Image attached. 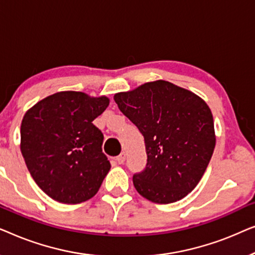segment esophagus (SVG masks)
<instances>
[{
  "mask_svg": "<svg viewBox=\"0 0 255 255\" xmlns=\"http://www.w3.org/2000/svg\"><path fill=\"white\" fill-rule=\"evenodd\" d=\"M125 159H127V154H125L124 152H122L120 155L117 156L116 158V160H117V162L120 163V165H122V163H124V161H125Z\"/></svg>",
  "mask_w": 255,
  "mask_h": 255,
  "instance_id": "34e87169",
  "label": "esophagus"
}]
</instances>
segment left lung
Instances as JSON below:
<instances>
[{"label": "left lung", "instance_id": "left-lung-1", "mask_svg": "<svg viewBox=\"0 0 255 255\" xmlns=\"http://www.w3.org/2000/svg\"><path fill=\"white\" fill-rule=\"evenodd\" d=\"M114 100L144 135L147 163L133 175L135 190L159 204L186 197L201 181L215 149L208 104L163 80L117 93Z\"/></svg>", "mask_w": 255, "mask_h": 255}]
</instances>
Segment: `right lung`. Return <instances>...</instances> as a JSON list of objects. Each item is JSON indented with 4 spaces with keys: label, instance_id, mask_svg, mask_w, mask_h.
<instances>
[{
    "label": "right lung",
    "instance_id": "1",
    "mask_svg": "<svg viewBox=\"0 0 255 255\" xmlns=\"http://www.w3.org/2000/svg\"><path fill=\"white\" fill-rule=\"evenodd\" d=\"M108 106L107 96L59 92L24 115L20 151L34 182L54 201L78 204L99 191L111 166L93 121Z\"/></svg>",
    "mask_w": 255,
    "mask_h": 255
}]
</instances>
